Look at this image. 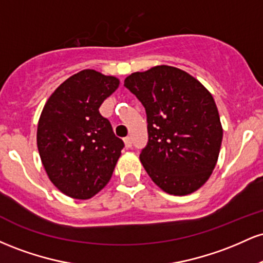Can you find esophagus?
<instances>
[{
    "instance_id": "obj_1",
    "label": "esophagus",
    "mask_w": 263,
    "mask_h": 263,
    "mask_svg": "<svg viewBox=\"0 0 263 263\" xmlns=\"http://www.w3.org/2000/svg\"><path fill=\"white\" fill-rule=\"evenodd\" d=\"M123 142H125L126 148H131L132 147V138L131 137H126L125 140H123Z\"/></svg>"
}]
</instances>
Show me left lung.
I'll list each match as a JSON object with an SVG mask.
<instances>
[{
	"instance_id": "left-lung-1",
	"label": "left lung",
	"mask_w": 263,
	"mask_h": 263,
	"mask_svg": "<svg viewBox=\"0 0 263 263\" xmlns=\"http://www.w3.org/2000/svg\"><path fill=\"white\" fill-rule=\"evenodd\" d=\"M125 86L147 114L148 143L140 159L151 179L171 195H188L208 182L222 142L215 100L194 77L170 65L136 71Z\"/></svg>"
}]
</instances>
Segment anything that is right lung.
<instances>
[{"label": "right lung", "mask_w": 263, "mask_h": 263, "mask_svg": "<svg viewBox=\"0 0 263 263\" xmlns=\"http://www.w3.org/2000/svg\"><path fill=\"white\" fill-rule=\"evenodd\" d=\"M119 85V78L84 69L60 84L42 110L37 128L42 164L68 197L92 198L112 177L123 142L99 108Z\"/></svg>", "instance_id": "1"}]
</instances>
